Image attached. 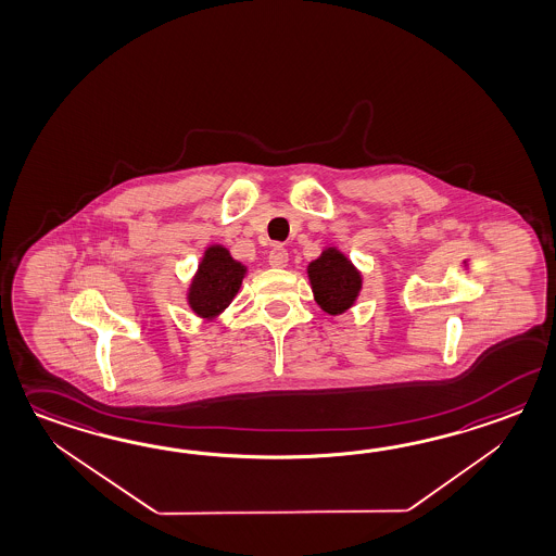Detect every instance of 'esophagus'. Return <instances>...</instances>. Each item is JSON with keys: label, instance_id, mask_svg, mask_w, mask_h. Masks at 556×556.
<instances>
[{"label": "esophagus", "instance_id": "obj_1", "mask_svg": "<svg viewBox=\"0 0 556 556\" xmlns=\"http://www.w3.org/2000/svg\"><path fill=\"white\" fill-rule=\"evenodd\" d=\"M287 261H289L287 249L281 248V245L271 249V253H269V265L271 267H285Z\"/></svg>", "mask_w": 556, "mask_h": 556}]
</instances>
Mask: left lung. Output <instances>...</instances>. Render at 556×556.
<instances>
[{"label":"left lung","instance_id":"8db88e82","mask_svg":"<svg viewBox=\"0 0 556 556\" xmlns=\"http://www.w3.org/2000/svg\"><path fill=\"white\" fill-rule=\"evenodd\" d=\"M308 281L317 305L329 315H341L357 301L363 277L339 249L323 251L307 267Z\"/></svg>","mask_w":556,"mask_h":556}]
</instances>
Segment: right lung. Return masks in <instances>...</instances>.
<instances>
[{
    "label": "right lung",
    "mask_w": 556,
    "mask_h": 556,
    "mask_svg": "<svg viewBox=\"0 0 556 556\" xmlns=\"http://www.w3.org/2000/svg\"><path fill=\"white\" fill-rule=\"evenodd\" d=\"M245 273L248 267L235 261L223 245L205 249L198 273L187 291L189 307L205 321L217 319L233 301Z\"/></svg>",
    "instance_id": "add662e5"
}]
</instances>
